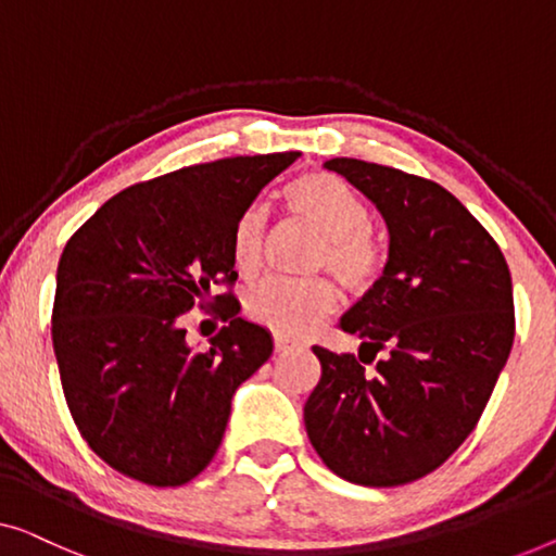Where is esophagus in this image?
Here are the masks:
<instances>
[{
	"label": "esophagus",
	"mask_w": 556,
	"mask_h": 556,
	"mask_svg": "<svg viewBox=\"0 0 556 556\" xmlns=\"http://www.w3.org/2000/svg\"><path fill=\"white\" fill-rule=\"evenodd\" d=\"M295 341H291V338H283V336H276V341H273V349H276V353H283V351H291L295 349Z\"/></svg>",
	"instance_id": "obj_1"
}]
</instances>
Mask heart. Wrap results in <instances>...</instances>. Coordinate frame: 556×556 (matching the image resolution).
<instances>
[{"label":"heart","mask_w":556,"mask_h":556,"mask_svg":"<svg viewBox=\"0 0 556 556\" xmlns=\"http://www.w3.org/2000/svg\"><path fill=\"white\" fill-rule=\"evenodd\" d=\"M288 207L316 228L324 240L313 258V270L333 273L351 293H366L376 283L383 253L368 230V207L331 173H308L286 190ZM268 207L251 203L232 230V263L243 276L258 273L263 261ZM338 291L328 278L313 280H265L245 295V313L255 324L276 336L301 338L333 316Z\"/></svg>","instance_id":"obj_1"}]
</instances>
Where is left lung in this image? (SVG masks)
<instances>
[{"label": "left lung", "mask_w": 556, "mask_h": 556, "mask_svg": "<svg viewBox=\"0 0 556 556\" xmlns=\"http://www.w3.org/2000/svg\"><path fill=\"white\" fill-rule=\"evenodd\" d=\"M326 167L383 215L389 261L341 318L364 341L358 356L313 345L320 381L305 431L341 479L401 486L439 469L484 414L514 343L509 265L433 180L353 157Z\"/></svg>", "instance_id": "obj_1"}]
</instances>
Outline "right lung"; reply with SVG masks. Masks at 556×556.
Listing matches in <instances>:
<instances>
[{"instance_id":"right-lung-1","label":"right lung","mask_w":556,"mask_h":556,"mask_svg":"<svg viewBox=\"0 0 556 556\" xmlns=\"http://www.w3.org/2000/svg\"><path fill=\"white\" fill-rule=\"evenodd\" d=\"M301 152L223 157L130 185L64 245L52 345L70 414L104 464L150 486H182L218 452L232 393L273 338L240 318L232 230ZM192 304L226 326L211 352L184 341Z\"/></svg>"}]
</instances>
